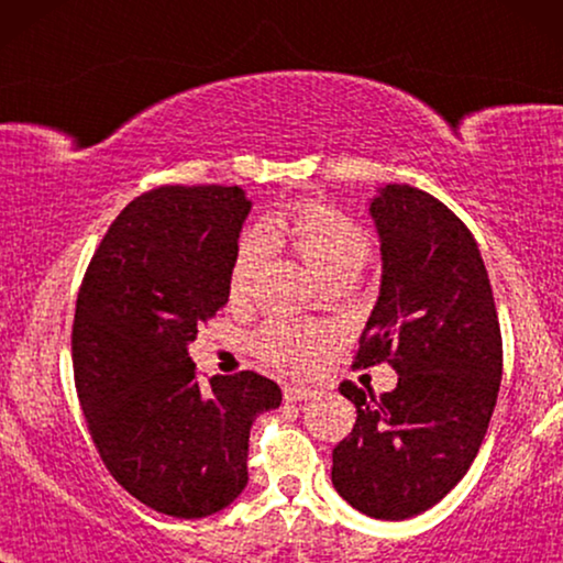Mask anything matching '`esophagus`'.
Masks as SVG:
<instances>
[{
    "label": "esophagus",
    "mask_w": 563,
    "mask_h": 563,
    "mask_svg": "<svg viewBox=\"0 0 563 563\" xmlns=\"http://www.w3.org/2000/svg\"><path fill=\"white\" fill-rule=\"evenodd\" d=\"M314 397V389L310 387H295V384H287L284 387V399L287 402H307V399Z\"/></svg>",
    "instance_id": "obj_1"
}]
</instances>
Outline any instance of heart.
Listing matches in <instances>:
<instances>
[{"label":"heart","mask_w":563,"mask_h":563,"mask_svg":"<svg viewBox=\"0 0 563 563\" xmlns=\"http://www.w3.org/2000/svg\"><path fill=\"white\" fill-rule=\"evenodd\" d=\"M264 238L272 245H289L325 284L353 279L372 258V235L366 233V228L351 214L322 202H302L276 212L266 220ZM264 258L266 245L261 238L245 235L238 243L228 276L230 299L249 295ZM322 343H325V330L310 322L268 320L253 335V349L261 358L291 372H305Z\"/></svg>","instance_id":"b5f03b06"}]
</instances>
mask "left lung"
Instances as JSON below:
<instances>
[{"label":"left lung","instance_id":"8db88e82","mask_svg":"<svg viewBox=\"0 0 563 563\" xmlns=\"http://www.w3.org/2000/svg\"><path fill=\"white\" fill-rule=\"evenodd\" d=\"M372 218L382 289L353 368L387 361L397 387L341 384L356 426L333 449V487L376 520H407L449 495L487 435L503 335L472 230L428 191L387 184Z\"/></svg>","mask_w":563,"mask_h":563}]
</instances>
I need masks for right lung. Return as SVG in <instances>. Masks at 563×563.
<instances>
[{"instance_id":"right-lung-1","label":"right lung","mask_w":563,"mask_h":563,"mask_svg":"<svg viewBox=\"0 0 563 563\" xmlns=\"http://www.w3.org/2000/svg\"><path fill=\"white\" fill-rule=\"evenodd\" d=\"M251 202L241 187H158L135 197L91 256L71 358L104 466L172 518L220 512L249 484V435L282 389L256 372L197 379L187 345L225 307Z\"/></svg>"}]
</instances>
